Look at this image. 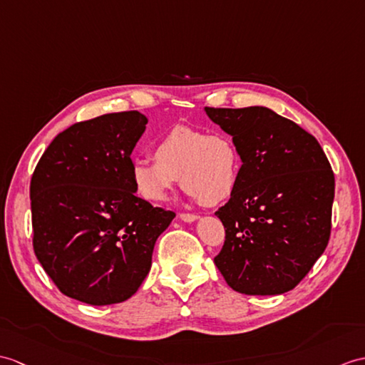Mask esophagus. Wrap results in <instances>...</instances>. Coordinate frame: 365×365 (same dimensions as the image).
Segmentation results:
<instances>
[{
    "label": "esophagus",
    "mask_w": 365,
    "mask_h": 365,
    "mask_svg": "<svg viewBox=\"0 0 365 365\" xmlns=\"http://www.w3.org/2000/svg\"><path fill=\"white\" fill-rule=\"evenodd\" d=\"M179 217L182 219V221H185V222H194L199 216L194 215V213H180Z\"/></svg>",
    "instance_id": "obj_1"
}]
</instances>
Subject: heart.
Listing matches in <instances>:
<instances>
[{
    "label": "heart",
    "mask_w": 365,
    "mask_h": 365,
    "mask_svg": "<svg viewBox=\"0 0 365 365\" xmlns=\"http://www.w3.org/2000/svg\"><path fill=\"white\" fill-rule=\"evenodd\" d=\"M150 158L130 165V179L138 196L148 202L168 197L177 179L182 188L205 207H215L232 196L240 179V154L222 133H207L177 125L160 137Z\"/></svg>",
    "instance_id": "b5f03b06"
}]
</instances>
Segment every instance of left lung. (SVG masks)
Instances as JSON below:
<instances>
[{
  "instance_id": "1",
  "label": "left lung",
  "mask_w": 365,
  "mask_h": 365,
  "mask_svg": "<svg viewBox=\"0 0 365 365\" xmlns=\"http://www.w3.org/2000/svg\"><path fill=\"white\" fill-rule=\"evenodd\" d=\"M205 112L232 135L242 160L232 197L216 211L225 241L215 264L236 292L291 291L331 235V165L311 133L266 107Z\"/></svg>"
}]
</instances>
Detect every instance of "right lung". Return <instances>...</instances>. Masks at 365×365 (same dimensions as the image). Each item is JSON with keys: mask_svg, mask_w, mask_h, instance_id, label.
Wrapping results in <instances>:
<instances>
[{"mask_svg": "<svg viewBox=\"0 0 365 365\" xmlns=\"http://www.w3.org/2000/svg\"><path fill=\"white\" fill-rule=\"evenodd\" d=\"M137 110L76 123L51 141L31 179L32 245L57 289L103 307L137 292L175 213L135 196Z\"/></svg>", "mask_w": 365, "mask_h": 365, "instance_id": "right-lung-1", "label": "right lung"}]
</instances>
